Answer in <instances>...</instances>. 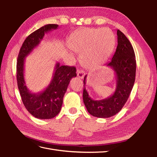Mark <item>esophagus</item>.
I'll list each match as a JSON object with an SVG mask.
<instances>
[{
  "mask_svg": "<svg viewBox=\"0 0 157 157\" xmlns=\"http://www.w3.org/2000/svg\"><path fill=\"white\" fill-rule=\"evenodd\" d=\"M84 75H85V73H84V72L82 70H78V71H77V76H78V78H81V79L83 78L84 77Z\"/></svg>",
  "mask_w": 157,
  "mask_h": 157,
  "instance_id": "34e87169",
  "label": "esophagus"
}]
</instances>
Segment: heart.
Returning <instances> with one entry per match:
<instances>
[{
  "instance_id": "heart-1",
  "label": "heart",
  "mask_w": 157,
  "mask_h": 157,
  "mask_svg": "<svg viewBox=\"0 0 157 157\" xmlns=\"http://www.w3.org/2000/svg\"><path fill=\"white\" fill-rule=\"evenodd\" d=\"M115 36L107 28H86L78 32L71 42V48L81 54L85 68L93 69L103 65L115 46Z\"/></svg>"
}]
</instances>
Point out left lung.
<instances>
[{
    "mask_svg": "<svg viewBox=\"0 0 157 157\" xmlns=\"http://www.w3.org/2000/svg\"><path fill=\"white\" fill-rule=\"evenodd\" d=\"M117 47L111 61L106 64L115 73V92L105 99L94 100L85 88L86 75L84 78L83 101L90 115L98 118H109L119 112L127 101L134 86L136 60L134 48L123 33L117 30Z\"/></svg>",
    "mask_w": 157,
    "mask_h": 157,
    "instance_id": "8db88e82",
    "label": "left lung"
}]
</instances>
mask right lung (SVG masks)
<instances>
[{"instance_id":"1","label":"right lung","mask_w":157,"mask_h":157,"mask_svg":"<svg viewBox=\"0 0 157 157\" xmlns=\"http://www.w3.org/2000/svg\"><path fill=\"white\" fill-rule=\"evenodd\" d=\"M58 25L48 24L32 33L21 47L17 62V82L23 105L30 114L40 119H50L61 111L64 95L71 79L77 76L76 68L56 63L52 79L42 92L32 93L27 88L24 78V64L26 57L39 46L45 33L57 29Z\"/></svg>"}]
</instances>
